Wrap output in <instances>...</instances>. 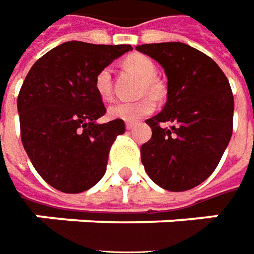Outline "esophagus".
I'll return each instance as SVG.
<instances>
[{"instance_id":"esophagus-1","label":"esophagus","mask_w":254,"mask_h":254,"mask_svg":"<svg viewBox=\"0 0 254 254\" xmlns=\"http://www.w3.org/2000/svg\"><path fill=\"white\" fill-rule=\"evenodd\" d=\"M134 126H135L134 123H128V122H127V123H126V128H127V130H131V128H134Z\"/></svg>"}]
</instances>
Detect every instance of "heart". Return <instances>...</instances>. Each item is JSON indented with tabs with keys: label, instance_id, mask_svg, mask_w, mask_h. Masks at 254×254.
<instances>
[{
	"label": "heart",
	"instance_id": "b5f03b06",
	"mask_svg": "<svg viewBox=\"0 0 254 254\" xmlns=\"http://www.w3.org/2000/svg\"><path fill=\"white\" fill-rule=\"evenodd\" d=\"M124 65L127 69L138 74L142 78L141 92L149 93V95H158L161 92V88L158 82L155 81L156 75V67L154 61L148 59L144 54H131L124 60ZM95 91L98 93L100 99L107 100L112 99L113 91H112V71L109 67H103L95 76L93 81ZM155 109L154 100L151 98H142L135 102H116L107 109V115L112 119L124 120L128 123H135L141 120L142 117L148 116Z\"/></svg>",
	"mask_w": 254,
	"mask_h": 254
}]
</instances>
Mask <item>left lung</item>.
<instances>
[{"mask_svg": "<svg viewBox=\"0 0 254 254\" xmlns=\"http://www.w3.org/2000/svg\"><path fill=\"white\" fill-rule=\"evenodd\" d=\"M168 76L161 113L145 120L151 139L141 147L148 176L169 191L198 186L218 166L234 127V95L214 60L180 42L142 44ZM171 124L163 127L162 124Z\"/></svg>", "mask_w": 254, "mask_h": 254, "instance_id": "left-lung-1", "label": "left lung"}]
</instances>
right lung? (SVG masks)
Here are the masks:
<instances>
[{"instance_id": "add662e5", "label": "right lung", "mask_w": 254, "mask_h": 254, "mask_svg": "<svg viewBox=\"0 0 254 254\" xmlns=\"http://www.w3.org/2000/svg\"><path fill=\"white\" fill-rule=\"evenodd\" d=\"M130 44L65 42L30 68L18 96L20 138L46 183L75 194L95 186L106 172L109 152L123 120L98 124L106 107L95 91V76Z\"/></svg>"}]
</instances>
